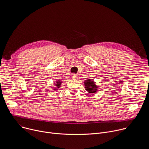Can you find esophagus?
Segmentation results:
<instances>
[{
  "label": "esophagus",
  "instance_id": "34e87169",
  "mask_svg": "<svg viewBox=\"0 0 149 149\" xmlns=\"http://www.w3.org/2000/svg\"><path fill=\"white\" fill-rule=\"evenodd\" d=\"M71 78H72V79H75V78H77V75H76L75 74H73L71 75Z\"/></svg>",
  "mask_w": 149,
  "mask_h": 149
}]
</instances>
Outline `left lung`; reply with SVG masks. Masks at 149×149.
Instances as JSON below:
<instances>
[{
  "instance_id": "left-lung-1",
  "label": "left lung",
  "mask_w": 149,
  "mask_h": 149,
  "mask_svg": "<svg viewBox=\"0 0 149 149\" xmlns=\"http://www.w3.org/2000/svg\"><path fill=\"white\" fill-rule=\"evenodd\" d=\"M84 86L86 91L91 94L96 93L98 90V87L96 83L93 81V80L91 79H87L84 81Z\"/></svg>"
}]
</instances>
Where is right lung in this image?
<instances>
[{
	"label": "right lung",
	"mask_w": 149,
	"mask_h": 149,
	"mask_svg": "<svg viewBox=\"0 0 149 149\" xmlns=\"http://www.w3.org/2000/svg\"><path fill=\"white\" fill-rule=\"evenodd\" d=\"M61 83H62V81H61V80L56 81V83H54V84L55 85L56 87L54 88V90H58L59 88H60L61 86Z\"/></svg>",
	"instance_id": "obj_1"
}]
</instances>
